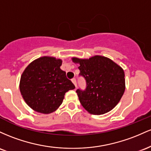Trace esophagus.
I'll return each mask as SVG.
<instances>
[{"label": "esophagus", "instance_id": "esophagus-1", "mask_svg": "<svg viewBox=\"0 0 151 151\" xmlns=\"http://www.w3.org/2000/svg\"><path fill=\"white\" fill-rule=\"evenodd\" d=\"M72 82H73V83L74 85H75V86H76V88L77 87V83H76V79L75 78H73L72 79Z\"/></svg>", "mask_w": 151, "mask_h": 151}]
</instances>
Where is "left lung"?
<instances>
[{"label": "left lung", "mask_w": 151, "mask_h": 151, "mask_svg": "<svg viewBox=\"0 0 151 151\" xmlns=\"http://www.w3.org/2000/svg\"><path fill=\"white\" fill-rule=\"evenodd\" d=\"M72 60L80 65L79 75L86 81L84 91H76L83 107L93 115L104 114L115 108L126 88L123 68L111 59L101 55L89 59L73 58Z\"/></svg>", "instance_id": "obj_1"}]
</instances>
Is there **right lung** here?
Instances as JSON below:
<instances>
[{"instance_id": "obj_1", "label": "right lung", "mask_w": 151, "mask_h": 151, "mask_svg": "<svg viewBox=\"0 0 151 151\" xmlns=\"http://www.w3.org/2000/svg\"><path fill=\"white\" fill-rule=\"evenodd\" d=\"M62 60L43 56L30 63L20 81V91L29 107L48 114L62 104L65 93L75 86L60 69Z\"/></svg>"}]
</instances>
